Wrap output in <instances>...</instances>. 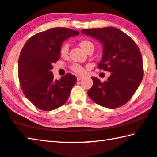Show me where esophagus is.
<instances>
[{"mask_svg": "<svg viewBox=\"0 0 157 157\" xmlns=\"http://www.w3.org/2000/svg\"><path fill=\"white\" fill-rule=\"evenodd\" d=\"M82 78H83V76H78V77H77V79H78V81L81 80Z\"/></svg>", "mask_w": 157, "mask_h": 157, "instance_id": "obj_1", "label": "esophagus"}]
</instances>
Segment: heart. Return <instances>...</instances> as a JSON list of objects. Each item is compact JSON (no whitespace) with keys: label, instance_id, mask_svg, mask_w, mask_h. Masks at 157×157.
<instances>
[{"label":"heart","instance_id":"b5f03b06","mask_svg":"<svg viewBox=\"0 0 157 157\" xmlns=\"http://www.w3.org/2000/svg\"><path fill=\"white\" fill-rule=\"evenodd\" d=\"M79 46L81 47V48L86 52H88L89 50L94 49V44H93L92 42L88 40H82L79 43ZM68 50H69L68 45L66 44H63L60 48V55H62V57H66L68 54ZM71 70L77 74H82L84 71V68L80 65L77 64V63L73 64L72 66H71Z\"/></svg>","mask_w":157,"mask_h":157}]
</instances>
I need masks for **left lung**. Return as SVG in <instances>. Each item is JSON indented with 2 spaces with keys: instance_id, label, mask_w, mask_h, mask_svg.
<instances>
[{
  "instance_id": "8db88e82",
  "label": "left lung",
  "mask_w": 157,
  "mask_h": 157,
  "mask_svg": "<svg viewBox=\"0 0 157 157\" xmlns=\"http://www.w3.org/2000/svg\"><path fill=\"white\" fill-rule=\"evenodd\" d=\"M81 33L102 44V57L98 67L111 73L105 82L92 77L94 84L88 91L89 98L106 108L126 104L143 79V59L139 47L131 37L113 27L84 29Z\"/></svg>"
}]
</instances>
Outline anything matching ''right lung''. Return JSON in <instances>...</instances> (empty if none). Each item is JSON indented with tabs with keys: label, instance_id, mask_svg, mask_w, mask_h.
Here are the masks:
<instances>
[{
	"label": "right lung",
	"instance_id": "right-lung-1",
	"mask_svg": "<svg viewBox=\"0 0 157 157\" xmlns=\"http://www.w3.org/2000/svg\"><path fill=\"white\" fill-rule=\"evenodd\" d=\"M79 34L66 28H50L30 37L21 50L18 63L21 89L39 109H56L68 100L76 77L67 73L57 80L51 70L52 63L60 59L63 42Z\"/></svg>",
	"mask_w": 157,
	"mask_h": 157
}]
</instances>
